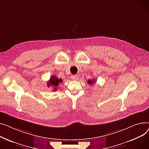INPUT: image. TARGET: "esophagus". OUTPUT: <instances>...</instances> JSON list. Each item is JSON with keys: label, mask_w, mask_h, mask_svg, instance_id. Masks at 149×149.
<instances>
[{"label": "esophagus", "mask_w": 149, "mask_h": 149, "mask_svg": "<svg viewBox=\"0 0 149 149\" xmlns=\"http://www.w3.org/2000/svg\"><path fill=\"white\" fill-rule=\"evenodd\" d=\"M71 78L73 80H76L77 79V75H72L71 76Z\"/></svg>", "instance_id": "34e87169"}]
</instances>
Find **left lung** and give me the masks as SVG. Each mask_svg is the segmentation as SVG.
<instances>
[{"label": "left lung", "mask_w": 149, "mask_h": 149, "mask_svg": "<svg viewBox=\"0 0 149 149\" xmlns=\"http://www.w3.org/2000/svg\"><path fill=\"white\" fill-rule=\"evenodd\" d=\"M88 83L90 84V85H91L93 84V83H95V80H88Z\"/></svg>", "instance_id": "1"}]
</instances>
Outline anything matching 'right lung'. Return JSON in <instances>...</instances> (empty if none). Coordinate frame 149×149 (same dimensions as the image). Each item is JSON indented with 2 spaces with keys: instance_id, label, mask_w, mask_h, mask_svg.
<instances>
[{
  "instance_id": "obj_1",
  "label": "right lung",
  "mask_w": 149,
  "mask_h": 149,
  "mask_svg": "<svg viewBox=\"0 0 149 149\" xmlns=\"http://www.w3.org/2000/svg\"><path fill=\"white\" fill-rule=\"evenodd\" d=\"M62 82H63L62 79H61V78L58 79L55 75H53L52 76H51L49 81H48L47 86H48V87H50V86L54 87V89L53 90L56 91L58 85Z\"/></svg>"
}]
</instances>
